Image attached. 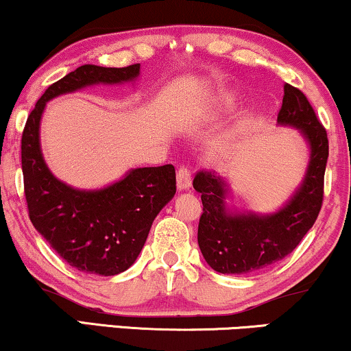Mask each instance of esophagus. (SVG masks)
Instances as JSON below:
<instances>
[{
    "mask_svg": "<svg viewBox=\"0 0 351 351\" xmlns=\"http://www.w3.org/2000/svg\"><path fill=\"white\" fill-rule=\"evenodd\" d=\"M191 186V172L186 167H179L177 171V190L186 191Z\"/></svg>",
    "mask_w": 351,
    "mask_h": 351,
    "instance_id": "obj_1",
    "label": "esophagus"
}]
</instances>
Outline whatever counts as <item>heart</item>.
<instances>
[{
	"label": "heart",
	"mask_w": 351,
	"mask_h": 351,
	"mask_svg": "<svg viewBox=\"0 0 351 351\" xmlns=\"http://www.w3.org/2000/svg\"><path fill=\"white\" fill-rule=\"evenodd\" d=\"M219 104L223 105V107H230L234 100H237V93L234 90H222V93L219 94Z\"/></svg>",
	"instance_id": "b5f03b06"
}]
</instances>
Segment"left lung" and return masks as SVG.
I'll use <instances>...</instances> for the list:
<instances>
[{
	"mask_svg": "<svg viewBox=\"0 0 351 351\" xmlns=\"http://www.w3.org/2000/svg\"><path fill=\"white\" fill-rule=\"evenodd\" d=\"M278 124L297 129L308 145L310 156L300 185L275 213L258 214L228 206L232 186L225 177L198 172L193 180L203 201L198 225L201 254L213 270L223 275L252 273L285 258L319 214L329 156L328 134L304 93L291 84L285 86Z\"/></svg>",
	"mask_w": 351,
	"mask_h": 351,
	"instance_id": "1",
	"label": "left lung"
}]
</instances>
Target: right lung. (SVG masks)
<instances>
[{"label":"right lung","mask_w":351,"mask_h":351,"mask_svg":"<svg viewBox=\"0 0 351 351\" xmlns=\"http://www.w3.org/2000/svg\"><path fill=\"white\" fill-rule=\"evenodd\" d=\"M141 64L124 69L81 65L38 100L22 134V172L33 227L76 270L114 276L136 262L153 220L176 195L172 165L129 169L102 189H75L57 179L41 152L40 124L46 104L89 86L134 83Z\"/></svg>","instance_id":"right-lung-1"}]
</instances>
